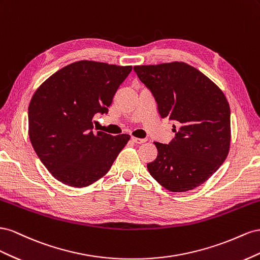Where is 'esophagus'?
<instances>
[{
	"label": "esophagus",
	"mask_w": 260,
	"mask_h": 260,
	"mask_svg": "<svg viewBox=\"0 0 260 260\" xmlns=\"http://www.w3.org/2000/svg\"><path fill=\"white\" fill-rule=\"evenodd\" d=\"M132 142L135 144H144L146 143L145 138H138V137H132Z\"/></svg>",
	"instance_id": "1"
}]
</instances>
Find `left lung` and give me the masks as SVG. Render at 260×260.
I'll return each mask as SVG.
<instances>
[{
    "label": "left lung",
    "instance_id": "8db88e82",
    "mask_svg": "<svg viewBox=\"0 0 260 260\" xmlns=\"http://www.w3.org/2000/svg\"><path fill=\"white\" fill-rule=\"evenodd\" d=\"M134 71L151 91L162 118L175 121V137L155 142L158 155L148 163L150 175L174 192L205 183L228 157L231 143L230 106L208 77L184 62L138 65Z\"/></svg>",
    "mask_w": 260,
    "mask_h": 260
}]
</instances>
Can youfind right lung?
I'll return each mask as SVG.
<instances>
[{
  "label": "right lung",
  "instance_id": "1",
  "mask_svg": "<svg viewBox=\"0 0 260 260\" xmlns=\"http://www.w3.org/2000/svg\"><path fill=\"white\" fill-rule=\"evenodd\" d=\"M132 66L78 61L37 89L28 108L29 138L57 181L86 187L106 175L131 136L93 132L92 118L108 107Z\"/></svg>",
  "mask_w": 260,
  "mask_h": 260
}]
</instances>
